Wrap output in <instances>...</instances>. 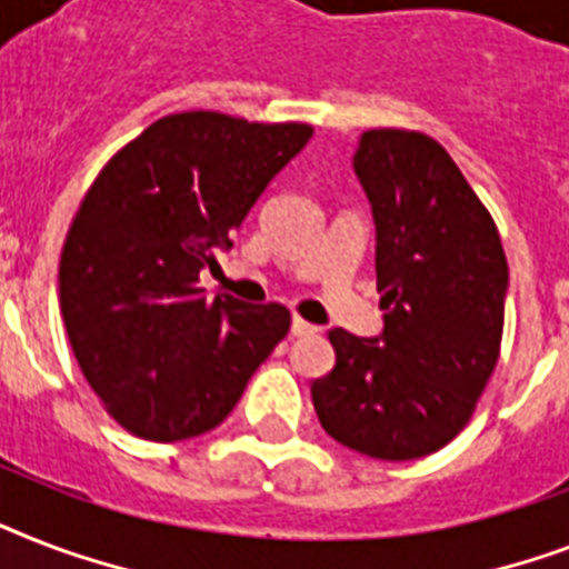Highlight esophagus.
<instances>
[{
  "mask_svg": "<svg viewBox=\"0 0 569 569\" xmlns=\"http://www.w3.org/2000/svg\"><path fill=\"white\" fill-rule=\"evenodd\" d=\"M316 325H310V321H303V319H298V316H295L292 319V333L295 337H310V333H316Z\"/></svg>",
  "mask_w": 569,
  "mask_h": 569,
  "instance_id": "obj_1",
  "label": "esophagus"
}]
</instances>
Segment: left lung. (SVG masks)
<instances>
[{
  "instance_id": "obj_1",
  "label": "left lung",
  "mask_w": 569,
  "mask_h": 569,
  "mask_svg": "<svg viewBox=\"0 0 569 569\" xmlns=\"http://www.w3.org/2000/svg\"><path fill=\"white\" fill-rule=\"evenodd\" d=\"M383 333L337 328V363L312 380L321 428L378 460H413L463 431L502 348L508 259L493 218L433 138L360 136Z\"/></svg>"
}]
</instances>
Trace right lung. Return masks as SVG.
<instances>
[{"instance_id":"add662e5","label":"right lung","mask_w":569,"mask_h":569,"mask_svg":"<svg viewBox=\"0 0 569 569\" xmlns=\"http://www.w3.org/2000/svg\"><path fill=\"white\" fill-rule=\"evenodd\" d=\"M310 136L307 123L180 111L111 156L88 189L58 301L84 380L129 433L177 442L212 431L289 333L283 303L206 301L197 283Z\"/></svg>"}]
</instances>
